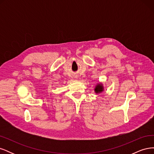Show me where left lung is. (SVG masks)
I'll use <instances>...</instances> for the list:
<instances>
[{"instance_id":"left-lung-1","label":"left lung","mask_w":154,"mask_h":154,"mask_svg":"<svg viewBox=\"0 0 154 154\" xmlns=\"http://www.w3.org/2000/svg\"><path fill=\"white\" fill-rule=\"evenodd\" d=\"M103 91H104V87H103L102 83H98V84H97L96 85V87L94 88V91L96 94H99V93L102 92Z\"/></svg>"}]
</instances>
